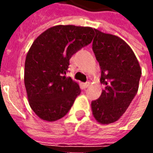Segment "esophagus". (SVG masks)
I'll return each mask as SVG.
<instances>
[{"mask_svg":"<svg viewBox=\"0 0 153 153\" xmlns=\"http://www.w3.org/2000/svg\"><path fill=\"white\" fill-rule=\"evenodd\" d=\"M90 85V83L89 82H88V83H85L84 84H83V87L85 88H88Z\"/></svg>","mask_w":153,"mask_h":153,"instance_id":"34e87169","label":"esophagus"}]
</instances>
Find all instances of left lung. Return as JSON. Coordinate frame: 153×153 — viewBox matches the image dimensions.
<instances>
[{
	"instance_id": "left-lung-1",
	"label": "left lung",
	"mask_w": 153,
	"mask_h": 153,
	"mask_svg": "<svg viewBox=\"0 0 153 153\" xmlns=\"http://www.w3.org/2000/svg\"><path fill=\"white\" fill-rule=\"evenodd\" d=\"M93 51L105 84L101 96L91 103L94 118L102 125L117 121L138 89L142 70L131 47L117 36L94 29Z\"/></svg>"
}]
</instances>
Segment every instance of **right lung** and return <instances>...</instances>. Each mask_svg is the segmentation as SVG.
<instances>
[{
	"label": "right lung",
	"mask_w": 153,
	"mask_h": 153,
	"mask_svg": "<svg viewBox=\"0 0 153 153\" xmlns=\"http://www.w3.org/2000/svg\"><path fill=\"white\" fill-rule=\"evenodd\" d=\"M91 27L56 25L41 33L29 48L25 85L29 106L38 117L56 121L66 115L79 95V83L66 77L70 59L91 43Z\"/></svg>",
	"instance_id": "right-lung-1"
}]
</instances>
